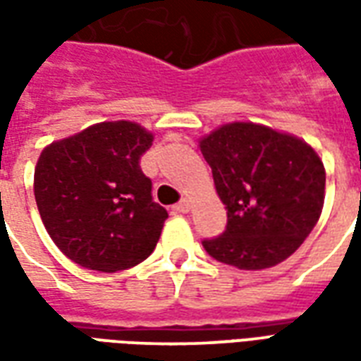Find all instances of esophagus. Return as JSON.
<instances>
[{"label":"esophagus","instance_id":"esophagus-1","mask_svg":"<svg viewBox=\"0 0 361 361\" xmlns=\"http://www.w3.org/2000/svg\"><path fill=\"white\" fill-rule=\"evenodd\" d=\"M189 209H191V203H189L188 199H183L181 203L173 204L172 211L176 212V214H185V212H189Z\"/></svg>","mask_w":361,"mask_h":361}]
</instances>
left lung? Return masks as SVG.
<instances>
[{
  "label": "left lung",
  "instance_id": "8db88e82",
  "mask_svg": "<svg viewBox=\"0 0 361 361\" xmlns=\"http://www.w3.org/2000/svg\"><path fill=\"white\" fill-rule=\"evenodd\" d=\"M226 204L222 235L207 253L242 271H261L294 253L325 203V166L315 149L263 123L232 121L199 139Z\"/></svg>",
  "mask_w": 361,
  "mask_h": 361
}]
</instances>
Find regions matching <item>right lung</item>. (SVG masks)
Segmentation results:
<instances>
[{"label": "right lung", "instance_id": "1", "mask_svg": "<svg viewBox=\"0 0 361 361\" xmlns=\"http://www.w3.org/2000/svg\"><path fill=\"white\" fill-rule=\"evenodd\" d=\"M152 141L149 129L118 119L44 147L35 168L36 207L73 263L123 271L157 247L168 212L152 201V183L139 166Z\"/></svg>", "mask_w": 361, "mask_h": 361}]
</instances>
